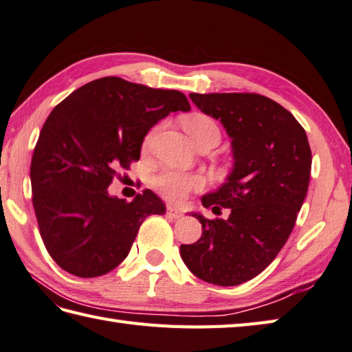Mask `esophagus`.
Here are the masks:
<instances>
[{"label":"esophagus","instance_id":"obj_1","mask_svg":"<svg viewBox=\"0 0 352 352\" xmlns=\"http://www.w3.org/2000/svg\"><path fill=\"white\" fill-rule=\"evenodd\" d=\"M166 215L169 218H174V219H180L183 217V212L180 209H177L175 206H168L166 208Z\"/></svg>","mask_w":352,"mask_h":352}]
</instances>
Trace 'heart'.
<instances>
[{"label":"heart","instance_id":"1","mask_svg":"<svg viewBox=\"0 0 352 352\" xmlns=\"http://www.w3.org/2000/svg\"><path fill=\"white\" fill-rule=\"evenodd\" d=\"M183 126L186 129V133L189 134L190 140L194 142V144H198L199 142L204 140L217 144L219 142V137H221L215 120L206 114H192L184 117ZM154 135L155 129L151 131L146 135V139H144V144H146V146L153 142ZM201 184L203 182L199 177L182 174V172L175 170L162 172L160 175H157L154 178V186L157 190L160 192L163 197L172 199V201H182V199L188 197L190 190L198 189Z\"/></svg>","mask_w":352,"mask_h":352}]
</instances>
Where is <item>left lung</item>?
Returning <instances> with one entry per match:
<instances>
[{
	"label": "left lung",
	"instance_id": "1",
	"mask_svg": "<svg viewBox=\"0 0 352 352\" xmlns=\"http://www.w3.org/2000/svg\"><path fill=\"white\" fill-rule=\"evenodd\" d=\"M204 114L221 122L232 139L233 169L226 183L201 198L226 219L192 213L203 227L194 244H182L186 267L209 284L232 287L272 264L304 203L311 149L305 129L278 102L254 93H190Z\"/></svg>",
	"mask_w": 352,
	"mask_h": 352
}]
</instances>
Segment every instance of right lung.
I'll use <instances>...</instances> for the list:
<instances>
[{"label": "right lung", "instance_id": "right-lung-1", "mask_svg": "<svg viewBox=\"0 0 352 352\" xmlns=\"http://www.w3.org/2000/svg\"><path fill=\"white\" fill-rule=\"evenodd\" d=\"M177 89L116 76L88 82L54 107L33 151V209L47 252L79 278L107 274L128 256L143 219L166 212L153 190L133 201L108 186L140 158L144 135L169 113L189 111Z\"/></svg>", "mask_w": 352, "mask_h": 352}]
</instances>
